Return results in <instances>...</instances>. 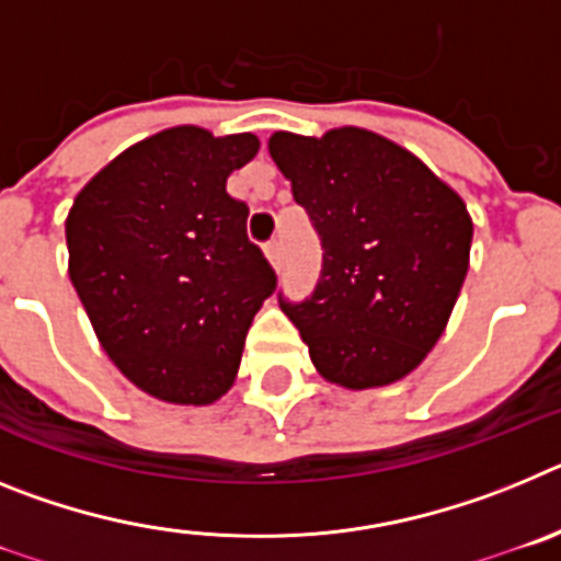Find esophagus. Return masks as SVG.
<instances>
[{
  "label": "esophagus",
  "instance_id": "1",
  "mask_svg": "<svg viewBox=\"0 0 561 561\" xmlns=\"http://www.w3.org/2000/svg\"><path fill=\"white\" fill-rule=\"evenodd\" d=\"M264 252H266V257H270V264L275 266H280V261H284V252H280V241H270V244L264 247Z\"/></svg>",
  "mask_w": 561,
  "mask_h": 561
}]
</instances>
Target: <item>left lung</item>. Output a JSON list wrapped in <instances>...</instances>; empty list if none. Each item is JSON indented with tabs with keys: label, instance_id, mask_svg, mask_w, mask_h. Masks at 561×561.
Instances as JSON below:
<instances>
[{
	"label": "left lung",
	"instance_id": "left-lung-1",
	"mask_svg": "<svg viewBox=\"0 0 561 561\" xmlns=\"http://www.w3.org/2000/svg\"><path fill=\"white\" fill-rule=\"evenodd\" d=\"M270 153L323 241L314 291L280 295L314 368L348 390L404 379L447 329L469 270L463 199L408 148L356 126L275 131Z\"/></svg>",
	"mask_w": 561,
	"mask_h": 561
}]
</instances>
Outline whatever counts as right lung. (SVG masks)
<instances>
[{"label":"right lung","mask_w":561,"mask_h":561,"mask_svg":"<svg viewBox=\"0 0 561 561\" xmlns=\"http://www.w3.org/2000/svg\"><path fill=\"white\" fill-rule=\"evenodd\" d=\"M255 134L176 126L114 157L67 216L69 280L108 359L148 396L210 404L230 390L277 277L247 238L227 176Z\"/></svg>","instance_id":"add662e5"}]
</instances>
